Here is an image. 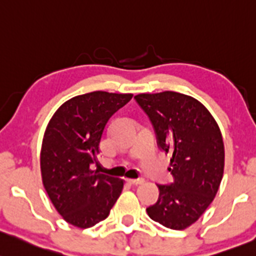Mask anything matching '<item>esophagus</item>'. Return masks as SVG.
Returning <instances> with one entry per match:
<instances>
[{"label": "esophagus", "mask_w": 256, "mask_h": 256, "mask_svg": "<svg viewBox=\"0 0 256 256\" xmlns=\"http://www.w3.org/2000/svg\"><path fill=\"white\" fill-rule=\"evenodd\" d=\"M128 182L132 185H140L144 182V179L142 178H138V179H128Z\"/></svg>", "instance_id": "1"}]
</instances>
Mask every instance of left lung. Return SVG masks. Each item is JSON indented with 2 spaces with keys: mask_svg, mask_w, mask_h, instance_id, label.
<instances>
[{
  "mask_svg": "<svg viewBox=\"0 0 256 256\" xmlns=\"http://www.w3.org/2000/svg\"><path fill=\"white\" fill-rule=\"evenodd\" d=\"M135 99L152 122L158 147L172 153L173 182L157 185L160 198L146 211L164 227L185 230L218 192L224 169L222 134L208 110L190 96L166 90Z\"/></svg>",
  "mask_w": 256,
  "mask_h": 256,
  "instance_id": "1",
  "label": "left lung"
}]
</instances>
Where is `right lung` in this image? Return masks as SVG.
<instances>
[{
  "instance_id": "right-lung-1",
  "label": "right lung",
  "mask_w": 256,
  "mask_h": 256,
  "mask_svg": "<svg viewBox=\"0 0 256 256\" xmlns=\"http://www.w3.org/2000/svg\"><path fill=\"white\" fill-rule=\"evenodd\" d=\"M132 94L103 90L71 98L56 110L45 130L40 152L42 184L62 218L90 228L109 216L124 182L90 169L108 120Z\"/></svg>"
}]
</instances>
